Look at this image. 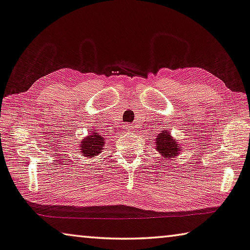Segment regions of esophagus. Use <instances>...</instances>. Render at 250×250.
<instances>
[{
	"label": "esophagus",
	"mask_w": 250,
	"mask_h": 250,
	"mask_svg": "<svg viewBox=\"0 0 250 250\" xmlns=\"http://www.w3.org/2000/svg\"><path fill=\"white\" fill-rule=\"evenodd\" d=\"M126 129H127V130H133V127H132V126H126Z\"/></svg>",
	"instance_id": "34e87169"
}]
</instances>
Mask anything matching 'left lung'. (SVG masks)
<instances>
[{"mask_svg":"<svg viewBox=\"0 0 250 250\" xmlns=\"http://www.w3.org/2000/svg\"><path fill=\"white\" fill-rule=\"evenodd\" d=\"M155 149L161 154V157L164 159L177 158V155L183 149L177 140L171 136V134L167 129L162 130V133L158 134L155 142Z\"/></svg>","mask_w":250,"mask_h":250,"instance_id":"8db88e82","label":"left lung"}]
</instances>
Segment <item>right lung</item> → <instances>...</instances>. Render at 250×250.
<instances>
[{
    "label": "right lung",
    "instance_id": "obj_1",
    "mask_svg": "<svg viewBox=\"0 0 250 250\" xmlns=\"http://www.w3.org/2000/svg\"><path fill=\"white\" fill-rule=\"evenodd\" d=\"M105 145V138L96 130L92 129L86 137L81 140L79 148L82 156L86 158H94L103 152Z\"/></svg>",
    "mask_w": 250,
    "mask_h": 250
}]
</instances>
